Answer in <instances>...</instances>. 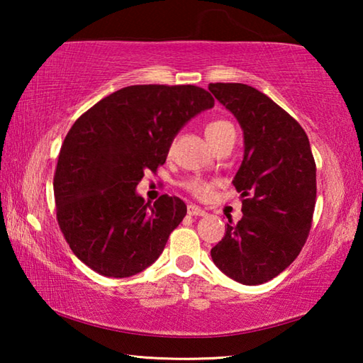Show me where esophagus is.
<instances>
[{"label": "esophagus", "mask_w": 363, "mask_h": 363, "mask_svg": "<svg viewBox=\"0 0 363 363\" xmlns=\"http://www.w3.org/2000/svg\"><path fill=\"white\" fill-rule=\"evenodd\" d=\"M187 214L189 216H206V211L201 210L200 206L190 203V205H187Z\"/></svg>", "instance_id": "1"}]
</instances>
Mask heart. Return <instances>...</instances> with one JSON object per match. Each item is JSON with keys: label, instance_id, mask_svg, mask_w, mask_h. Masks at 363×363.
<instances>
[{"label": "heart", "instance_id": "obj_1", "mask_svg": "<svg viewBox=\"0 0 363 363\" xmlns=\"http://www.w3.org/2000/svg\"><path fill=\"white\" fill-rule=\"evenodd\" d=\"M232 125L227 121L218 120V121H211L210 125H206L205 128V136L208 139V143L213 144L220 134H224L227 130H230ZM184 187H186L190 194L199 196V199H205L211 194L213 184L208 182L205 179H200V177H194V179H189L184 182Z\"/></svg>", "mask_w": 363, "mask_h": 363}]
</instances>
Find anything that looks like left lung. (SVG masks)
<instances>
[{
  "mask_svg": "<svg viewBox=\"0 0 363 363\" xmlns=\"http://www.w3.org/2000/svg\"><path fill=\"white\" fill-rule=\"evenodd\" d=\"M208 89L240 123L245 143L232 181L243 218L229 220L211 257L232 280L261 285L304 247L315 206V162L299 123L261 91L242 83H210Z\"/></svg>",
  "mask_w": 363,
  "mask_h": 363,
  "instance_id": "8db88e82",
  "label": "left lung"
}]
</instances>
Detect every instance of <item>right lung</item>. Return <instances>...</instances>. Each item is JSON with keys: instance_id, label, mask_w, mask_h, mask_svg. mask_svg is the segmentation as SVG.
Listing matches in <instances>:
<instances>
[{"instance_id": "add662e5", "label": "right lung", "mask_w": 363, "mask_h": 363, "mask_svg": "<svg viewBox=\"0 0 363 363\" xmlns=\"http://www.w3.org/2000/svg\"><path fill=\"white\" fill-rule=\"evenodd\" d=\"M214 106L192 84H134L115 91L73 123L60 147L54 199L57 223L79 261L106 277L143 272L163 253L187 206L136 192L147 169L167 162L186 123Z\"/></svg>"}]
</instances>
